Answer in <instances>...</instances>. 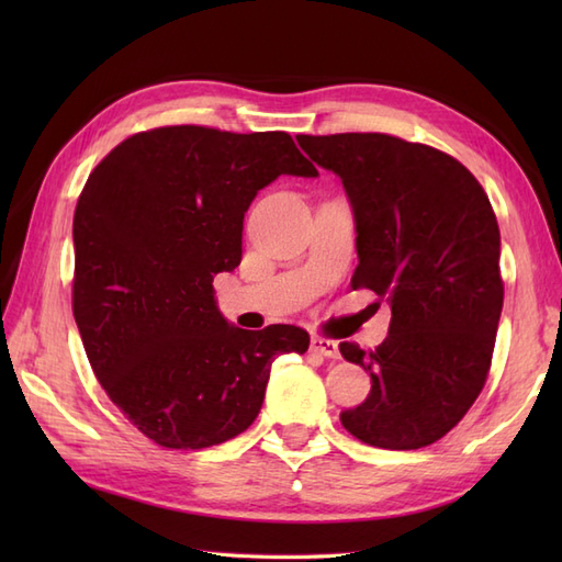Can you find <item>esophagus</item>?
<instances>
[{
  "instance_id": "esophagus-1",
  "label": "esophagus",
  "mask_w": 562,
  "mask_h": 562,
  "mask_svg": "<svg viewBox=\"0 0 562 562\" xmlns=\"http://www.w3.org/2000/svg\"><path fill=\"white\" fill-rule=\"evenodd\" d=\"M312 350L318 352L321 357H328V360H338L340 350H338V342L336 340H328V338H312Z\"/></svg>"
}]
</instances>
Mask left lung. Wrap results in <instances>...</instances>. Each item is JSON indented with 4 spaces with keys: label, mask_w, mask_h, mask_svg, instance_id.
Returning a JSON list of instances; mask_svg holds the SVG:
<instances>
[{
    "label": "left lung",
    "mask_w": 562,
    "mask_h": 562,
    "mask_svg": "<svg viewBox=\"0 0 562 562\" xmlns=\"http://www.w3.org/2000/svg\"><path fill=\"white\" fill-rule=\"evenodd\" d=\"M350 200L352 290L391 304L374 352L342 342L372 376L364 403L340 415L364 445L420 449L445 437L479 398L503 314L499 229L485 190L449 154L381 133L300 135Z\"/></svg>",
    "instance_id": "left-lung-1"
}]
</instances>
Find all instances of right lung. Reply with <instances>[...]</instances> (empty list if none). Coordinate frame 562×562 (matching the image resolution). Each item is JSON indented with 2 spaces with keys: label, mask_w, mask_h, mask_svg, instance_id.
I'll return each mask as SVG.
<instances>
[{
  "label": "right lung",
  "mask_w": 562,
  "mask_h": 562,
  "mask_svg": "<svg viewBox=\"0 0 562 562\" xmlns=\"http://www.w3.org/2000/svg\"><path fill=\"white\" fill-rule=\"evenodd\" d=\"M278 176L316 178L288 133L173 125L121 142L77 202L71 306L93 374L142 435L205 449L260 413L296 326L244 330L212 280L241 262L244 214Z\"/></svg>",
  "instance_id": "add662e5"
}]
</instances>
